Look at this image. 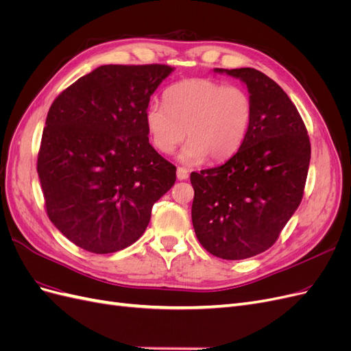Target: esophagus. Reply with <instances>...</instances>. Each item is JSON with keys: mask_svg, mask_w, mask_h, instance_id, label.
<instances>
[{"mask_svg": "<svg viewBox=\"0 0 351 351\" xmlns=\"http://www.w3.org/2000/svg\"><path fill=\"white\" fill-rule=\"evenodd\" d=\"M189 177V171L186 168H183V167H178L177 168V178L178 180H186Z\"/></svg>", "mask_w": 351, "mask_h": 351, "instance_id": "esophagus-1", "label": "esophagus"}]
</instances>
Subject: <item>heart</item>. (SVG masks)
Returning <instances> with one entry per match:
<instances>
[{
  "label": "heart",
  "instance_id": "heart-1",
  "mask_svg": "<svg viewBox=\"0 0 351 351\" xmlns=\"http://www.w3.org/2000/svg\"><path fill=\"white\" fill-rule=\"evenodd\" d=\"M253 115L250 95L237 86L209 79L182 80L164 92V107L151 104L145 112L146 129L161 154L184 145L186 164L224 161L234 155L249 133Z\"/></svg>",
  "mask_w": 351,
  "mask_h": 351
}]
</instances>
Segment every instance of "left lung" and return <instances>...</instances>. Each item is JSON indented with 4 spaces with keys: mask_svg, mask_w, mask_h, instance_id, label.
I'll list each match as a JSON object with an SVG mask.
<instances>
[{
    "mask_svg": "<svg viewBox=\"0 0 351 351\" xmlns=\"http://www.w3.org/2000/svg\"><path fill=\"white\" fill-rule=\"evenodd\" d=\"M246 84L253 102L249 133L226 164L190 174L192 222L209 253L240 261L269 249L299 208L311 142L295 105L267 74L214 69Z\"/></svg>",
    "mask_w": 351,
    "mask_h": 351,
    "instance_id": "8db88e82",
    "label": "left lung"
}]
</instances>
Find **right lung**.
I'll return each mask as SVG.
<instances>
[{
	"label": "right lung",
	"mask_w": 351,
	"mask_h": 351,
	"mask_svg": "<svg viewBox=\"0 0 351 351\" xmlns=\"http://www.w3.org/2000/svg\"><path fill=\"white\" fill-rule=\"evenodd\" d=\"M164 64L95 69L52 102L38 154L47 214L62 236L92 253L139 239L176 167L149 143L145 112L173 73Z\"/></svg>",
	"instance_id": "add662e5"
}]
</instances>
